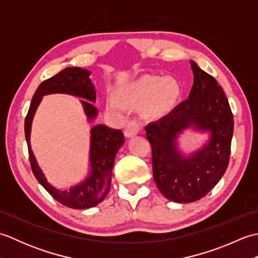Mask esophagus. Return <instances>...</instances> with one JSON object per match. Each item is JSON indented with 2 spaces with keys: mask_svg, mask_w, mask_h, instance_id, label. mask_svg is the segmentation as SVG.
I'll return each instance as SVG.
<instances>
[{
  "mask_svg": "<svg viewBox=\"0 0 258 258\" xmlns=\"http://www.w3.org/2000/svg\"><path fill=\"white\" fill-rule=\"evenodd\" d=\"M140 128H141V124H140L139 120L132 119V120H130L127 125H126L124 134H125L126 138H128V139L133 138V136H135L136 134L139 133Z\"/></svg>",
  "mask_w": 258,
  "mask_h": 258,
  "instance_id": "34e87169",
  "label": "esophagus"
}]
</instances>
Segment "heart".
I'll list each match as a JSON object with an SVG mask.
<instances>
[{
    "label": "heart",
    "instance_id": "heart-1",
    "mask_svg": "<svg viewBox=\"0 0 258 258\" xmlns=\"http://www.w3.org/2000/svg\"><path fill=\"white\" fill-rule=\"evenodd\" d=\"M180 98V86L173 79L162 76H146L138 83L120 92L116 100L107 104L108 109L118 111L124 105H142L151 101L150 112L153 116L162 117L171 113Z\"/></svg>",
    "mask_w": 258,
    "mask_h": 258
}]
</instances>
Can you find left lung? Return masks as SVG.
Here are the masks:
<instances>
[{"label":"left lung","mask_w":258,"mask_h":258,"mask_svg":"<svg viewBox=\"0 0 258 258\" xmlns=\"http://www.w3.org/2000/svg\"><path fill=\"white\" fill-rule=\"evenodd\" d=\"M190 68L194 84L187 100L145 127L155 184L164 197L176 203L199 201L220 182L228 166L234 130L231 107L217 81L194 61ZM187 130L205 135L206 141L186 153L179 140Z\"/></svg>","instance_id":"8db88e82"}]
</instances>
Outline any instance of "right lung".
<instances>
[{
  "mask_svg": "<svg viewBox=\"0 0 258 258\" xmlns=\"http://www.w3.org/2000/svg\"><path fill=\"white\" fill-rule=\"evenodd\" d=\"M91 72L86 69L67 68L53 78L42 82L32 98L29 113L26 115L24 131L33 174L43 187L61 204L85 210L94 207L105 199L111 187L112 171L115 155L124 144V135L120 130H114L104 124L93 126L90 131L89 171L84 179L69 188H57L48 182L43 169L37 163L31 147L32 122L42 98L50 94H67L80 97L87 122L91 123L98 115L94 106L96 101L95 86L90 79Z\"/></svg>",
  "mask_w": 258,
  "mask_h": 258,
  "instance_id": "obj_1",
  "label": "right lung"
}]
</instances>
